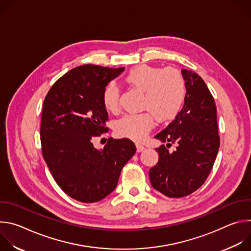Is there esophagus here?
<instances>
[{"label":"esophagus","instance_id":"1","mask_svg":"<svg viewBox=\"0 0 251 251\" xmlns=\"http://www.w3.org/2000/svg\"><path fill=\"white\" fill-rule=\"evenodd\" d=\"M136 148H137V152H138V153H140V152L145 150V147L143 146V145H141V144H136Z\"/></svg>","mask_w":251,"mask_h":251}]
</instances>
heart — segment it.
<instances>
[{
    "instance_id": "obj_1",
    "label": "heart",
    "mask_w": 251,
    "mask_h": 251,
    "mask_svg": "<svg viewBox=\"0 0 251 251\" xmlns=\"http://www.w3.org/2000/svg\"><path fill=\"white\" fill-rule=\"evenodd\" d=\"M125 81L144 93L142 109L146 111L126 114L117 120L115 131L118 136L142 140L153 128L154 118L159 123H168L182 111L187 97V83L178 69L140 64L128 71ZM102 103L106 110H118L120 92L114 83L109 82L104 87Z\"/></svg>"
}]
</instances>
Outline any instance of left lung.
Returning a JSON list of instances; mask_svg holds the SVG:
<instances>
[{"instance_id":"obj_1","label":"left lung","mask_w":251,"mask_h":251,"mask_svg":"<svg viewBox=\"0 0 251 251\" xmlns=\"http://www.w3.org/2000/svg\"><path fill=\"white\" fill-rule=\"evenodd\" d=\"M187 97L182 111L155 136L168 145L156 148L159 161L149 171L153 188L169 198H182L201 188L207 178L220 148L217 106L203 79L183 69Z\"/></svg>"}]
</instances>
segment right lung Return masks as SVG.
Wrapping results in <instances>:
<instances>
[{"mask_svg":"<svg viewBox=\"0 0 251 251\" xmlns=\"http://www.w3.org/2000/svg\"><path fill=\"white\" fill-rule=\"evenodd\" d=\"M123 70L94 64L75 67L53 83L44 101V159L59 188L81 202L99 201L114 191L121 170L136 153L127 138L110 137L102 150L92 143L108 131L102 91Z\"/></svg>","mask_w":251,"mask_h":251,"instance_id":"obj_1","label":"right lung"}]
</instances>
